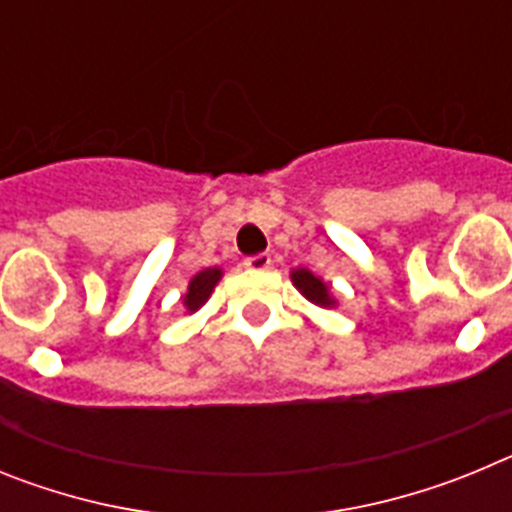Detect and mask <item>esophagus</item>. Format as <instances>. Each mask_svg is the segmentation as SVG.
I'll list each match as a JSON object with an SVG mask.
<instances>
[{
	"instance_id": "esophagus-1",
	"label": "esophagus",
	"mask_w": 512,
	"mask_h": 512,
	"mask_svg": "<svg viewBox=\"0 0 512 512\" xmlns=\"http://www.w3.org/2000/svg\"><path fill=\"white\" fill-rule=\"evenodd\" d=\"M243 266L251 271H264L271 266V256L269 253H256V256H248V259L243 261Z\"/></svg>"
}]
</instances>
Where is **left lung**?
Listing matches in <instances>:
<instances>
[{
    "instance_id": "left-lung-1",
    "label": "left lung",
    "mask_w": 512,
    "mask_h": 512,
    "mask_svg": "<svg viewBox=\"0 0 512 512\" xmlns=\"http://www.w3.org/2000/svg\"><path fill=\"white\" fill-rule=\"evenodd\" d=\"M292 284L300 289L302 295L312 302V305L320 307H336V300L330 295V287L320 277H315L312 271L307 269H295L292 271Z\"/></svg>"
}]
</instances>
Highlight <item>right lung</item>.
<instances>
[{
	"instance_id": "right-lung-1",
	"label": "right lung",
	"mask_w": 512,
	"mask_h": 512,
	"mask_svg": "<svg viewBox=\"0 0 512 512\" xmlns=\"http://www.w3.org/2000/svg\"><path fill=\"white\" fill-rule=\"evenodd\" d=\"M220 277H223V269H217L215 266V269H202L200 274H194V277L189 279L187 295H184V307H187V312L200 310V307L210 300L212 289L220 282Z\"/></svg>"
}]
</instances>
